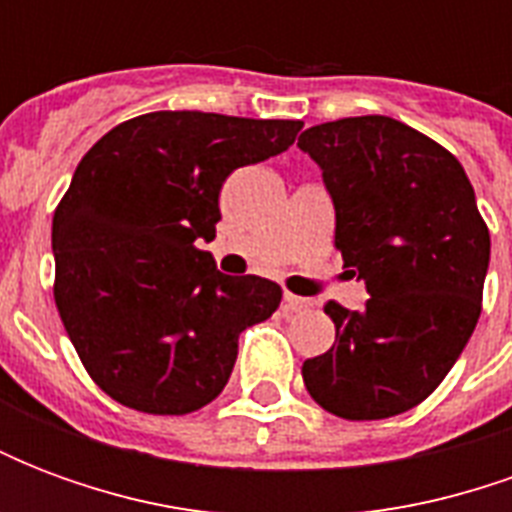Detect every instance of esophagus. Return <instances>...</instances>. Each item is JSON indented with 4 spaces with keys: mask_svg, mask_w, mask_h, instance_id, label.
Listing matches in <instances>:
<instances>
[{
    "mask_svg": "<svg viewBox=\"0 0 512 512\" xmlns=\"http://www.w3.org/2000/svg\"><path fill=\"white\" fill-rule=\"evenodd\" d=\"M282 307H285V312H307L312 307V301L301 299V296H293V293H285Z\"/></svg>",
    "mask_w": 512,
    "mask_h": 512,
    "instance_id": "obj_1",
    "label": "esophagus"
}]
</instances>
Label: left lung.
<instances>
[{
  "instance_id": "8db88e82",
  "label": "left lung",
  "mask_w": 512,
  "mask_h": 512,
  "mask_svg": "<svg viewBox=\"0 0 512 512\" xmlns=\"http://www.w3.org/2000/svg\"><path fill=\"white\" fill-rule=\"evenodd\" d=\"M299 147L334 202V246L365 282V310L326 304L337 340L301 367L312 400L343 419L419 406L469 343L491 257L461 161L384 115L307 128Z\"/></svg>"
}]
</instances>
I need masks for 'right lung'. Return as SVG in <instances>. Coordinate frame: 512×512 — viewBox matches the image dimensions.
<instances>
[{"label": "right lung", "instance_id": "right-lung-1", "mask_svg": "<svg viewBox=\"0 0 512 512\" xmlns=\"http://www.w3.org/2000/svg\"><path fill=\"white\" fill-rule=\"evenodd\" d=\"M301 120L150 112L79 161L54 211V301L87 373L145 414H191L230 381L238 337L282 301L197 249L216 238L227 175L293 145Z\"/></svg>", "mask_w": 512, "mask_h": 512}]
</instances>
